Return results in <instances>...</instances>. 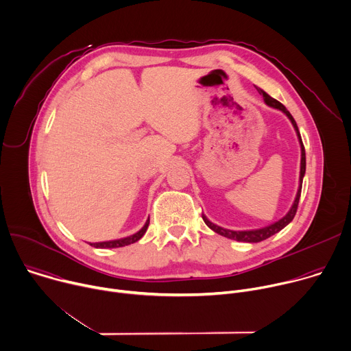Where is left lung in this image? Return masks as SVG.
I'll return each instance as SVG.
<instances>
[{
    "instance_id": "obj_1",
    "label": "left lung",
    "mask_w": 351,
    "mask_h": 351,
    "mask_svg": "<svg viewBox=\"0 0 351 351\" xmlns=\"http://www.w3.org/2000/svg\"><path fill=\"white\" fill-rule=\"evenodd\" d=\"M256 89H258V92L263 96V100H265V103H266V104H269L270 107L278 108V110H281L282 112H285V114H287V117H288V119L291 120V123H292V125H293V128H295V131H296V134H298V138H299V142H300V149H302V160H300V179H299V180H300V186H299V189H298L296 198H295L293 205H292V208L289 209V212H288L282 219H280L278 221H276V223H273V224H270V226H266V227H263V228H258V230H247V231L227 230V228H223V227H220V226L213 224V223H212V221H209V220L206 219V216L202 213V219H204L205 224H206L209 228H212L215 232H217V234H220V236H223V237H227V239H230V240L243 241V243H261V241H263V240H266V239H269V237L274 236L276 232L281 231L287 224H289V223L292 221V219L295 217L296 210H298L299 198H300V193H302L303 176H304V172H306V152H304V146H303V142H302V138H300V132H299V128H298V125H296V121L293 120V117L291 115V112L287 110V107H285L282 103H280V101H278V100H276L274 97L269 96L263 89H261V88H258V86H256Z\"/></svg>"
}]
</instances>
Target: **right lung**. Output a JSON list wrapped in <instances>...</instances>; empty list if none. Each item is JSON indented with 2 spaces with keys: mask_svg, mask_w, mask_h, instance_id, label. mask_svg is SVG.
<instances>
[{
  "mask_svg": "<svg viewBox=\"0 0 351 351\" xmlns=\"http://www.w3.org/2000/svg\"><path fill=\"white\" fill-rule=\"evenodd\" d=\"M149 223H150V219H147L146 224L138 231L135 232L134 236H130V237H125V239H120V240H114V241H104V243H95V244H90L92 247L95 248H120V247H125V245H130V244H134L136 241H139L143 236L145 232L149 227Z\"/></svg>",
  "mask_w": 351,
  "mask_h": 351,
  "instance_id": "obj_1",
  "label": "right lung"
}]
</instances>
